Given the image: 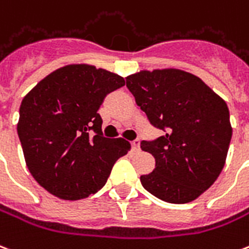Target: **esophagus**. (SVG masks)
<instances>
[{"instance_id":"1","label":"esophagus","mask_w":249,"mask_h":249,"mask_svg":"<svg viewBox=\"0 0 249 249\" xmlns=\"http://www.w3.org/2000/svg\"><path fill=\"white\" fill-rule=\"evenodd\" d=\"M132 146H133V150L138 151V150H140V140H134V141L132 142Z\"/></svg>"}]
</instances>
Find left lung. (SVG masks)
Instances as JSON below:
<instances>
[{
	"mask_svg": "<svg viewBox=\"0 0 249 249\" xmlns=\"http://www.w3.org/2000/svg\"><path fill=\"white\" fill-rule=\"evenodd\" d=\"M126 87L151 124L166 130L141 149L155 158L142 187L159 200L187 204L218 179L230 146L229 107L196 75L180 69L141 70L126 77Z\"/></svg>",
	"mask_w": 249,
	"mask_h": 249,
	"instance_id": "left-lung-1",
	"label": "left lung"
}]
</instances>
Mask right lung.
I'll list each match as a JSON object with an SVG mask.
<instances>
[{"label":"right lung","mask_w":249,"mask_h":249,"mask_svg":"<svg viewBox=\"0 0 249 249\" xmlns=\"http://www.w3.org/2000/svg\"><path fill=\"white\" fill-rule=\"evenodd\" d=\"M125 85L119 74L89 64L62 66L22 100L17 125L32 178L61 200H81L104 187L130 143L103 137L98 109Z\"/></svg>","instance_id":"1"}]
</instances>
